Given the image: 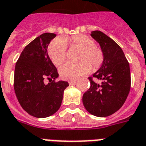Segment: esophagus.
Returning a JSON list of instances; mask_svg holds the SVG:
<instances>
[{"label": "esophagus", "mask_w": 146, "mask_h": 146, "mask_svg": "<svg viewBox=\"0 0 146 146\" xmlns=\"http://www.w3.org/2000/svg\"><path fill=\"white\" fill-rule=\"evenodd\" d=\"M77 80H69L68 81V84H69V85H73V84H75V83H76Z\"/></svg>", "instance_id": "34e87169"}]
</instances>
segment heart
I'll return each mask as SVG.
<instances>
[{
    "label": "heart",
    "instance_id": "1",
    "mask_svg": "<svg viewBox=\"0 0 146 146\" xmlns=\"http://www.w3.org/2000/svg\"><path fill=\"white\" fill-rule=\"evenodd\" d=\"M66 44L71 47L80 50L77 64L66 63L60 67L59 74L65 80H76L90 72L91 66L94 70L98 69L104 61V54L95 41L87 35H79L68 40L66 38L56 39L49 46L48 53L55 66L61 65L66 59Z\"/></svg>",
    "mask_w": 146,
    "mask_h": 146
}]
</instances>
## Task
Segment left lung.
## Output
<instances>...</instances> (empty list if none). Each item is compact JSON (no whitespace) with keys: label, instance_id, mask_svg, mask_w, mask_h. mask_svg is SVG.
<instances>
[{"label":"left lung","instance_id":"left-lung-1","mask_svg":"<svg viewBox=\"0 0 146 146\" xmlns=\"http://www.w3.org/2000/svg\"><path fill=\"white\" fill-rule=\"evenodd\" d=\"M90 36L100 44L104 61L93 78L90 87L82 98L86 110L97 117H107L116 112L125 102L130 90V65L118 44L100 31H91Z\"/></svg>","mask_w":146,"mask_h":146}]
</instances>
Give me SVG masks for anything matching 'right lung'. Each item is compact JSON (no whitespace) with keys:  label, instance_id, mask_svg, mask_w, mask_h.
<instances>
[{"label":"right lung","instance_id":"right-lung-1","mask_svg":"<svg viewBox=\"0 0 146 146\" xmlns=\"http://www.w3.org/2000/svg\"><path fill=\"white\" fill-rule=\"evenodd\" d=\"M44 33L29 44L21 53L14 72V90L22 108L33 117L44 118L59 110L68 83L55 82L56 68L47 53L49 44L56 37ZM50 80L46 85L43 80Z\"/></svg>","mask_w":146,"mask_h":146}]
</instances>
